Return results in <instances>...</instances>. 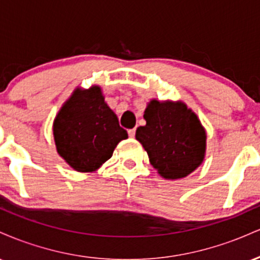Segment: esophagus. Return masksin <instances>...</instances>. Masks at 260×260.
Segmentation results:
<instances>
[{
  "mask_svg": "<svg viewBox=\"0 0 260 260\" xmlns=\"http://www.w3.org/2000/svg\"><path fill=\"white\" fill-rule=\"evenodd\" d=\"M128 136H129L131 138H134V136H136V128H133V129L128 131Z\"/></svg>",
  "mask_w": 260,
  "mask_h": 260,
  "instance_id": "1",
  "label": "esophagus"
}]
</instances>
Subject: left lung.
Segmentation results:
<instances>
[{"label": "left lung", "mask_w": 260, "mask_h": 260, "mask_svg": "<svg viewBox=\"0 0 260 260\" xmlns=\"http://www.w3.org/2000/svg\"><path fill=\"white\" fill-rule=\"evenodd\" d=\"M144 120L147 124L137 128L136 138L162 177L183 178L203 162L207 134L196 113L183 103L150 101Z\"/></svg>", "instance_id": "8db88e82"}]
</instances>
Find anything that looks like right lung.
<instances>
[{
  "instance_id": "obj_1",
  "label": "right lung",
  "mask_w": 260,
  "mask_h": 260,
  "mask_svg": "<svg viewBox=\"0 0 260 260\" xmlns=\"http://www.w3.org/2000/svg\"><path fill=\"white\" fill-rule=\"evenodd\" d=\"M57 153L78 172L99 169L128 137L106 105L99 86L76 90L53 122Z\"/></svg>"
}]
</instances>
